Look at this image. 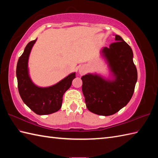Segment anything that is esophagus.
<instances>
[{"mask_svg":"<svg viewBox=\"0 0 158 158\" xmlns=\"http://www.w3.org/2000/svg\"><path fill=\"white\" fill-rule=\"evenodd\" d=\"M79 73L81 74V75H83V74L85 73V70L83 69H79Z\"/></svg>","mask_w":158,"mask_h":158,"instance_id":"esophagus-1","label":"esophagus"}]
</instances>
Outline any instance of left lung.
<instances>
[{"instance_id":"8db88e82","label":"left lung","mask_w":158,"mask_h":158,"mask_svg":"<svg viewBox=\"0 0 158 158\" xmlns=\"http://www.w3.org/2000/svg\"><path fill=\"white\" fill-rule=\"evenodd\" d=\"M115 39L109 48L102 49L115 76V81H106L91 74L81 77L87 108L100 115H113L125 106L132 98L137 81L132 49L120 36L115 35Z\"/></svg>"}]
</instances>
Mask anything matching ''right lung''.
Segmentation results:
<instances>
[{
    "mask_svg": "<svg viewBox=\"0 0 158 158\" xmlns=\"http://www.w3.org/2000/svg\"><path fill=\"white\" fill-rule=\"evenodd\" d=\"M36 39L28 43L19 57L16 69L19 95L26 105L37 115H48L61 108L64 94L71 86L75 73H72L61 81L49 88H41L33 84L28 73L30 52Z\"/></svg>",
    "mask_w": 158,
    "mask_h": 158,
    "instance_id": "add662e5",
    "label": "right lung"
}]
</instances>
